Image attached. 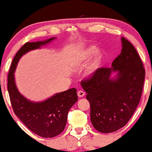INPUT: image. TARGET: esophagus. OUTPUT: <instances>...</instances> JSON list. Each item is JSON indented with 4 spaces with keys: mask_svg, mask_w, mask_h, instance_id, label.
<instances>
[{
    "mask_svg": "<svg viewBox=\"0 0 152 152\" xmlns=\"http://www.w3.org/2000/svg\"><path fill=\"white\" fill-rule=\"evenodd\" d=\"M77 94H78V96L79 98H82V97H84V96L85 92L82 90H79L78 93H77Z\"/></svg>",
    "mask_w": 152,
    "mask_h": 152,
    "instance_id": "esophagus-1",
    "label": "esophagus"
}]
</instances>
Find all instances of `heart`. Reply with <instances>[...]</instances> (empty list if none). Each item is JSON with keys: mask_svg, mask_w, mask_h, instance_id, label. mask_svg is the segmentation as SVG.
<instances>
[{"mask_svg": "<svg viewBox=\"0 0 152 152\" xmlns=\"http://www.w3.org/2000/svg\"><path fill=\"white\" fill-rule=\"evenodd\" d=\"M96 50H97L96 46L93 45L90 46L82 50L76 52L71 58L70 62L72 65H73L74 66H81L88 60H90L93 55L95 54L92 62L90 63L86 72V76L88 78H92L94 76L102 64L104 52L102 50H98L97 51Z\"/></svg>", "mask_w": 152, "mask_h": 152, "instance_id": "b5f03b06", "label": "heart"}]
</instances>
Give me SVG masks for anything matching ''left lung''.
I'll list each match as a JSON object with an SVG mask.
<instances>
[{"instance_id":"obj_1","label":"left lung","mask_w":152,"mask_h":152,"mask_svg":"<svg viewBox=\"0 0 152 152\" xmlns=\"http://www.w3.org/2000/svg\"><path fill=\"white\" fill-rule=\"evenodd\" d=\"M120 54L111 68H100L81 82L90 106V120L102 133H112L128 122L141 98L145 70L132 43L121 38ZM115 73L114 77L111 74Z\"/></svg>"}]
</instances>
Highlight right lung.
<instances>
[{
	"mask_svg": "<svg viewBox=\"0 0 152 152\" xmlns=\"http://www.w3.org/2000/svg\"><path fill=\"white\" fill-rule=\"evenodd\" d=\"M56 37L26 42L16 54L8 75V91L16 115L30 131L42 137H53L62 133L71 107L78 101L77 90L70 88L40 102H33L21 94L16 85L15 72L21 57L29 51L47 45Z\"/></svg>",
	"mask_w": 152,
	"mask_h": 152,
	"instance_id": "obj_1",
	"label": "right lung"
}]
</instances>
